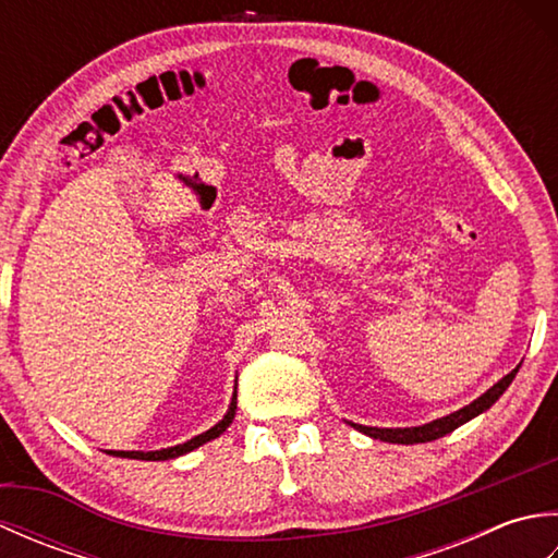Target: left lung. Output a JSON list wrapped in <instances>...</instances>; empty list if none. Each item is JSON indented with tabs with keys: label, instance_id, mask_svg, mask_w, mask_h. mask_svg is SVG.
<instances>
[{
	"label": "left lung",
	"instance_id": "left-lung-1",
	"mask_svg": "<svg viewBox=\"0 0 558 558\" xmlns=\"http://www.w3.org/2000/svg\"><path fill=\"white\" fill-rule=\"evenodd\" d=\"M523 364V362H520ZM520 364L515 366V369L511 374H506L499 384H494L487 393H482L477 400H472L470 405L460 408L456 412L446 414V417H438L434 422H426V424H420V426H396V429H388V426H364V424H354V422H348L350 426H354V429L372 436V438H378V441H386V444H402V446H412V444H426V441H436V438H441L450 432H456L458 426H462L470 420H475L477 414L487 412L496 400H499L504 396V390L513 384V378L520 369Z\"/></svg>",
	"mask_w": 558,
	"mask_h": 558
}]
</instances>
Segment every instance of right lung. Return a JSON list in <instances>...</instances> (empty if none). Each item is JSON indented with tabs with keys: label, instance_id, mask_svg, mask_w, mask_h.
I'll use <instances>...</instances> for the list:
<instances>
[{
	"label": "right lung",
	"instance_id": "right-lung-1",
	"mask_svg": "<svg viewBox=\"0 0 558 558\" xmlns=\"http://www.w3.org/2000/svg\"><path fill=\"white\" fill-rule=\"evenodd\" d=\"M234 410H236V390H234V396L230 400L228 412H225V417L216 426H210L208 432L198 434L194 438H189V441H184V444H177V446H170V448H160V450H148V453H144V450H110V456L132 458V460H172V458L186 456V453H192V450H196L198 446H204V444L213 441V438H218L225 429H228V426L234 420Z\"/></svg>",
	"mask_w": 558,
	"mask_h": 558
}]
</instances>
